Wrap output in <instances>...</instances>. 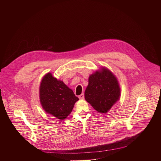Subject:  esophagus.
Wrapping results in <instances>:
<instances>
[{"label":"esophagus","mask_w":161,"mask_h":161,"mask_svg":"<svg viewBox=\"0 0 161 161\" xmlns=\"http://www.w3.org/2000/svg\"><path fill=\"white\" fill-rule=\"evenodd\" d=\"M78 98H79L80 100H83V99H84V93H82V94H81L80 95H79V96H78Z\"/></svg>","instance_id":"34e87169"}]
</instances>
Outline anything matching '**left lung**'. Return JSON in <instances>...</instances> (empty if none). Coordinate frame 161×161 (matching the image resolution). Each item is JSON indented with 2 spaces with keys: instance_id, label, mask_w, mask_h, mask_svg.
<instances>
[{
  "instance_id": "1",
  "label": "left lung",
  "mask_w": 161,
  "mask_h": 161,
  "mask_svg": "<svg viewBox=\"0 0 161 161\" xmlns=\"http://www.w3.org/2000/svg\"><path fill=\"white\" fill-rule=\"evenodd\" d=\"M120 97L121 88L117 78L107 68L102 67L89 75L84 98L97 112L106 114Z\"/></svg>"
}]
</instances>
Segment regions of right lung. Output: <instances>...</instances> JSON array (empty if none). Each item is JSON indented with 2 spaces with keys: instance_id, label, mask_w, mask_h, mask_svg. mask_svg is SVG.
<instances>
[{
  "instance_id": "1",
  "label": "right lung",
  "mask_w": 161,
  "mask_h": 161,
  "mask_svg": "<svg viewBox=\"0 0 161 161\" xmlns=\"http://www.w3.org/2000/svg\"><path fill=\"white\" fill-rule=\"evenodd\" d=\"M40 102L46 113L63 120L70 114L79 99L63 81L48 72L43 77L39 87Z\"/></svg>"
}]
</instances>
